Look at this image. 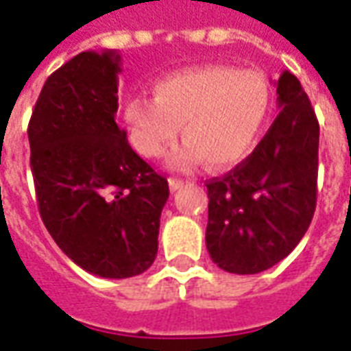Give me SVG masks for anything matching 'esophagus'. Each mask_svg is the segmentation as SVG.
<instances>
[{
	"label": "esophagus",
	"instance_id": "34e87169",
	"mask_svg": "<svg viewBox=\"0 0 351 351\" xmlns=\"http://www.w3.org/2000/svg\"><path fill=\"white\" fill-rule=\"evenodd\" d=\"M182 184L184 180H180V178H175V176H173V178H169V188H171L173 192H176L178 188H182Z\"/></svg>",
	"mask_w": 351,
	"mask_h": 351
}]
</instances>
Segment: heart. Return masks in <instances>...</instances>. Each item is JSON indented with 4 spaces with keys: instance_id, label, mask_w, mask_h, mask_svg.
<instances>
[{
    "instance_id": "heart-1",
    "label": "heart",
    "mask_w": 351,
    "mask_h": 351,
    "mask_svg": "<svg viewBox=\"0 0 351 351\" xmlns=\"http://www.w3.org/2000/svg\"><path fill=\"white\" fill-rule=\"evenodd\" d=\"M269 100L262 73L199 66L158 80L154 97L136 95L127 100L123 119L131 144L144 158H161L180 127L186 142L169 158L171 167L192 169L207 161L210 169H228L254 148Z\"/></svg>"
}]
</instances>
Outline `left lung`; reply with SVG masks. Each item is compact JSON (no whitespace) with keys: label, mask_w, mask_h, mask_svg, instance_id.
Returning <instances> with one entry per match:
<instances>
[{"label":"left lung","mask_w":351,"mask_h":351,"mask_svg":"<svg viewBox=\"0 0 351 351\" xmlns=\"http://www.w3.org/2000/svg\"><path fill=\"white\" fill-rule=\"evenodd\" d=\"M279 114L249 158L207 182L205 243L218 268L258 274L295 249L317 199L319 123L291 72L278 80Z\"/></svg>","instance_id":"left-lung-1"}]
</instances>
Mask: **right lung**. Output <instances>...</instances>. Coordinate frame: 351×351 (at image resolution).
Segmentation results:
<instances>
[{"label": "right lung", "instance_id": "add662e5", "mask_svg": "<svg viewBox=\"0 0 351 351\" xmlns=\"http://www.w3.org/2000/svg\"><path fill=\"white\" fill-rule=\"evenodd\" d=\"M117 51H83L47 77L28 125L39 215L66 256L93 276L125 279L158 254L167 178L117 125Z\"/></svg>", "mask_w": 351, "mask_h": 351}]
</instances>
